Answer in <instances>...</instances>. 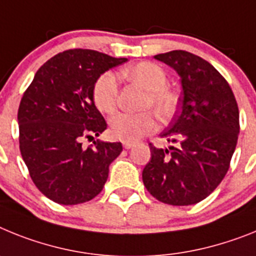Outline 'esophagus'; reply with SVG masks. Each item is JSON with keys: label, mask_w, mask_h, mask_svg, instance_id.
Returning <instances> with one entry per match:
<instances>
[{"label": "esophagus", "mask_w": 256, "mask_h": 256, "mask_svg": "<svg viewBox=\"0 0 256 256\" xmlns=\"http://www.w3.org/2000/svg\"><path fill=\"white\" fill-rule=\"evenodd\" d=\"M122 146H124V148H125V150H130V148H132V146H134V143H130V142H124V143H122Z\"/></svg>", "instance_id": "34e87169"}]
</instances>
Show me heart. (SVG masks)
<instances>
[{
    "label": "heart",
    "instance_id": "heart-1",
    "mask_svg": "<svg viewBox=\"0 0 256 256\" xmlns=\"http://www.w3.org/2000/svg\"><path fill=\"white\" fill-rule=\"evenodd\" d=\"M121 76L146 90L144 106H150L157 117L165 120L174 113L178 95L168 86V74L161 66L143 62L121 70ZM118 98V81L113 72H106L92 88V99L99 110L110 113L116 110ZM154 126V117L150 110L142 113L120 112L110 120V132L122 142H136L148 134Z\"/></svg>",
    "mask_w": 256,
    "mask_h": 256
}]
</instances>
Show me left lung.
Masks as SVG:
<instances>
[{
	"label": "left lung",
	"mask_w": 256,
	"mask_h": 256,
	"mask_svg": "<svg viewBox=\"0 0 256 256\" xmlns=\"http://www.w3.org/2000/svg\"><path fill=\"white\" fill-rule=\"evenodd\" d=\"M180 77L182 110L161 138L176 144L150 146L143 170L148 192L164 204L194 205L216 188L237 146L240 113L232 88L205 59L188 51L154 55Z\"/></svg>",
	"instance_id": "1"
}]
</instances>
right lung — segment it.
Masks as SVG:
<instances>
[{
	"label": "right lung",
	"instance_id": "1",
	"mask_svg": "<svg viewBox=\"0 0 256 256\" xmlns=\"http://www.w3.org/2000/svg\"><path fill=\"white\" fill-rule=\"evenodd\" d=\"M126 58L74 48L55 55L37 70L18 110L19 144L33 183L51 201L77 205L103 190L121 143L98 139L84 148V138L99 136L106 122L95 106L96 80Z\"/></svg>",
	"mask_w": 256,
	"mask_h": 256
}]
</instances>
